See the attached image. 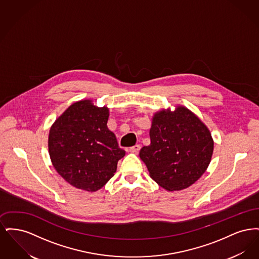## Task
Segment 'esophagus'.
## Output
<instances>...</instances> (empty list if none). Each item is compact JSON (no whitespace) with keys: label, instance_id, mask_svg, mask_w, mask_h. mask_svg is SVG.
Here are the masks:
<instances>
[{"label":"esophagus","instance_id":"34e87169","mask_svg":"<svg viewBox=\"0 0 259 259\" xmlns=\"http://www.w3.org/2000/svg\"><path fill=\"white\" fill-rule=\"evenodd\" d=\"M140 149H141V146L140 145H135L134 147H131V148H129V151L132 152V153H137V152H139Z\"/></svg>","mask_w":259,"mask_h":259}]
</instances>
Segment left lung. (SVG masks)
<instances>
[{
  "mask_svg": "<svg viewBox=\"0 0 259 259\" xmlns=\"http://www.w3.org/2000/svg\"><path fill=\"white\" fill-rule=\"evenodd\" d=\"M150 145L140 150L150 178L168 191L187 188L206 172L213 151L208 127L183 106L154 113Z\"/></svg>",
  "mask_w": 259,
  "mask_h": 259,
  "instance_id": "8db88e82",
  "label": "left lung"
}]
</instances>
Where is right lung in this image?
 I'll use <instances>...</instances> for the list:
<instances>
[{
    "label": "right lung",
    "mask_w": 259,
    "mask_h": 259,
    "mask_svg": "<svg viewBox=\"0 0 259 259\" xmlns=\"http://www.w3.org/2000/svg\"><path fill=\"white\" fill-rule=\"evenodd\" d=\"M109 109L91 100L71 105L52 124L49 151L53 167L74 187L95 192L106 185L125 155L109 130Z\"/></svg>",
    "instance_id": "right-lung-1"
}]
</instances>
